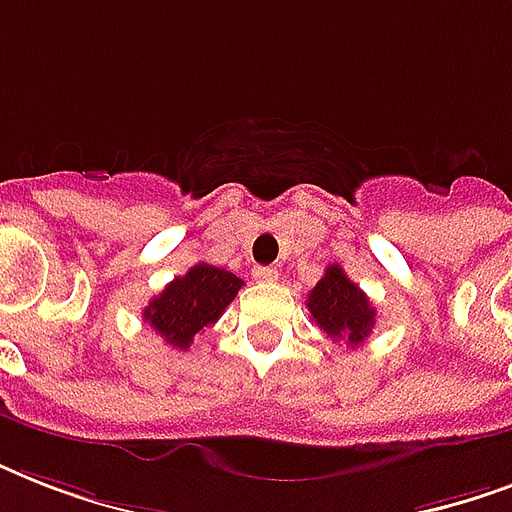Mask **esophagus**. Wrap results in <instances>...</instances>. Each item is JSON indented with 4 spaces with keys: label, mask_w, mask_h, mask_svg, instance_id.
Wrapping results in <instances>:
<instances>
[{
    "label": "esophagus",
    "mask_w": 512,
    "mask_h": 512,
    "mask_svg": "<svg viewBox=\"0 0 512 512\" xmlns=\"http://www.w3.org/2000/svg\"><path fill=\"white\" fill-rule=\"evenodd\" d=\"M252 276H255V281H260V284H273V281L279 279V271H276L273 265H257L255 271H252Z\"/></svg>",
    "instance_id": "34e87169"
}]
</instances>
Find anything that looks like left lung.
<instances>
[{"label": "left lung", "instance_id": "obj_1", "mask_svg": "<svg viewBox=\"0 0 512 512\" xmlns=\"http://www.w3.org/2000/svg\"><path fill=\"white\" fill-rule=\"evenodd\" d=\"M308 311L313 321L332 340H345L348 345H361L372 335L377 311L358 284L345 276L340 265H329L321 281L308 295Z\"/></svg>", "mask_w": 512, "mask_h": 512}]
</instances>
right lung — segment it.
Listing matches in <instances>:
<instances>
[{"mask_svg":"<svg viewBox=\"0 0 512 512\" xmlns=\"http://www.w3.org/2000/svg\"><path fill=\"white\" fill-rule=\"evenodd\" d=\"M241 287L244 281L225 268L209 263L193 265L146 305L143 321H148L172 348L188 350L201 329L223 316Z\"/></svg>","mask_w":512,"mask_h":512,"instance_id":"right-lung-1","label":"right lung"}]
</instances>
